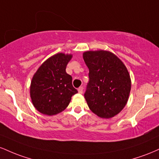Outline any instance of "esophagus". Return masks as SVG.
I'll list each match as a JSON object with an SVG mask.
<instances>
[{"mask_svg": "<svg viewBox=\"0 0 159 159\" xmlns=\"http://www.w3.org/2000/svg\"><path fill=\"white\" fill-rule=\"evenodd\" d=\"M78 93H79L80 94L83 93V87H80L78 89Z\"/></svg>", "mask_w": 159, "mask_h": 159, "instance_id": "1", "label": "esophagus"}]
</instances>
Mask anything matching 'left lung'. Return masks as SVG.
Returning a JSON list of instances; mask_svg holds the SVG:
<instances>
[{
	"mask_svg": "<svg viewBox=\"0 0 159 159\" xmlns=\"http://www.w3.org/2000/svg\"><path fill=\"white\" fill-rule=\"evenodd\" d=\"M83 58L89 69L84 93L88 107L101 118L108 119L124 108L131 90V78L124 63L107 51H88Z\"/></svg>",
	"mask_w": 159,
	"mask_h": 159,
	"instance_id": "1",
	"label": "left lung"
}]
</instances>
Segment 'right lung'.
Segmentation results:
<instances>
[{
  "mask_svg": "<svg viewBox=\"0 0 159 159\" xmlns=\"http://www.w3.org/2000/svg\"><path fill=\"white\" fill-rule=\"evenodd\" d=\"M72 54L58 53L47 59L34 74L30 84L32 103L42 114L52 116L66 108L78 90L66 72Z\"/></svg>",
  "mask_w": 159,
  "mask_h": 159,
  "instance_id": "right-lung-1",
  "label": "right lung"
}]
</instances>
